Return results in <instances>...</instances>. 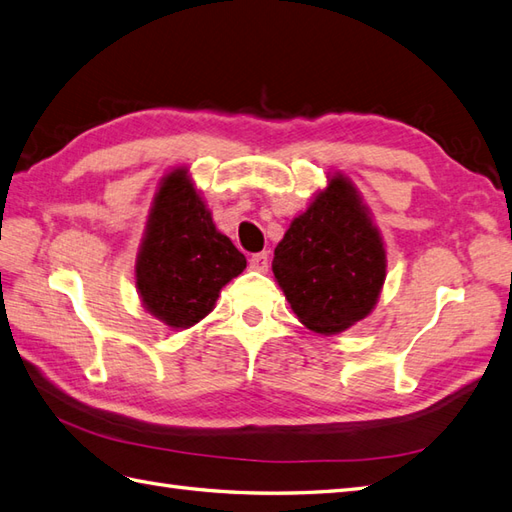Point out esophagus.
<instances>
[{
    "label": "esophagus",
    "mask_w": 512,
    "mask_h": 512,
    "mask_svg": "<svg viewBox=\"0 0 512 512\" xmlns=\"http://www.w3.org/2000/svg\"><path fill=\"white\" fill-rule=\"evenodd\" d=\"M268 264H270V255L264 251V253H255L251 257V268L253 270H259V272H266L268 270Z\"/></svg>",
    "instance_id": "1"
}]
</instances>
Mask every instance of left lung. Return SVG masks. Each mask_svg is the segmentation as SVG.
Wrapping results in <instances>:
<instances>
[{
	"label": "left lung",
	"mask_w": 512,
	"mask_h": 512,
	"mask_svg": "<svg viewBox=\"0 0 512 512\" xmlns=\"http://www.w3.org/2000/svg\"><path fill=\"white\" fill-rule=\"evenodd\" d=\"M272 272L301 323L338 334L371 314L386 279L382 237L351 183L329 181L275 248Z\"/></svg>",
	"instance_id": "obj_1"
}]
</instances>
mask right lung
I'll list each match as a JSON object with an SVG mask.
<instances>
[{
    "label": "right lung",
    "instance_id": "obj_1",
    "mask_svg": "<svg viewBox=\"0 0 512 512\" xmlns=\"http://www.w3.org/2000/svg\"><path fill=\"white\" fill-rule=\"evenodd\" d=\"M246 257L216 231L185 170L163 178L137 257V288L148 312L174 329L192 327L216 305Z\"/></svg>",
    "mask_w": 512,
    "mask_h": 512
}]
</instances>
